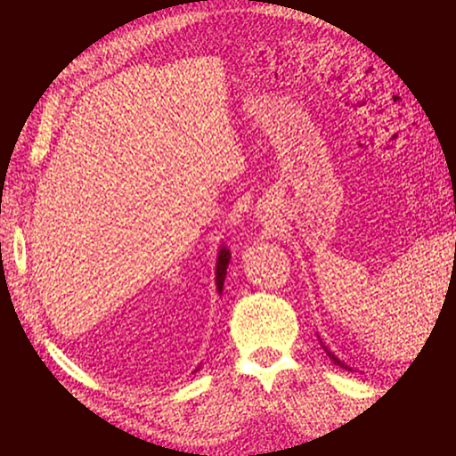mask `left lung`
<instances>
[{
    "label": "left lung",
    "instance_id": "obj_1",
    "mask_svg": "<svg viewBox=\"0 0 456 456\" xmlns=\"http://www.w3.org/2000/svg\"><path fill=\"white\" fill-rule=\"evenodd\" d=\"M328 355H330V358H332V360H334V362H337L338 366H343V362H338V358H334V355H332V354H330V352H328Z\"/></svg>",
    "mask_w": 456,
    "mask_h": 456
}]
</instances>
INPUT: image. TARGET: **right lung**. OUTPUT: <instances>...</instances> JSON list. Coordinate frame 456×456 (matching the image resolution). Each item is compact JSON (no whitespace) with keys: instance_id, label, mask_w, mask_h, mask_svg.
<instances>
[{"instance_id":"add662e5","label":"right lung","mask_w":456,"mask_h":456,"mask_svg":"<svg viewBox=\"0 0 456 456\" xmlns=\"http://www.w3.org/2000/svg\"><path fill=\"white\" fill-rule=\"evenodd\" d=\"M227 265H229V250L221 248V253H218V261H216V287H218V291H223V282H224V274H227Z\"/></svg>"}]
</instances>
